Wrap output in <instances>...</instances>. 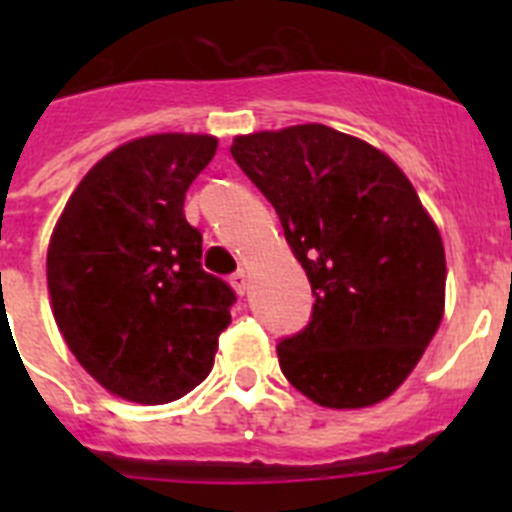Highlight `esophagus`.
Segmentation results:
<instances>
[{
	"label": "esophagus",
	"mask_w": 512,
	"mask_h": 512,
	"mask_svg": "<svg viewBox=\"0 0 512 512\" xmlns=\"http://www.w3.org/2000/svg\"><path fill=\"white\" fill-rule=\"evenodd\" d=\"M230 284H233V289L238 292V295H246V289H248V271L246 269H238L230 277Z\"/></svg>",
	"instance_id": "1"
}]
</instances>
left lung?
Returning a JSON list of instances; mask_svg holds the SVG:
<instances>
[{"label": "left lung", "instance_id": "1", "mask_svg": "<svg viewBox=\"0 0 512 512\" xmlns=\"http://www.w3.org/2000/svg\"><path fill=\"white\" fill-rule=\"evenodd\" d=\"M235 164L277 210L310 279V323L282 338L289 384L323 408H366L405 382L443 315L438 228L392 158L328 125L238 135Z\"/></svg>", "mask_w": 512, "mask_h": 512}]
</instances>
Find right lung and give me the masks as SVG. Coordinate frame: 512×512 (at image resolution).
Segmentation results:
<instances>
[{"label": "right lung", "instance_id": "obj_1", "mask_svg": "<svg viewBox=\"0 0 512 512\" xmlns=\"http://www.w3.org/2000/svg\"><path fill=\"white\" fill-rule=\"evenodd\" d=\"M212 135L130 140L89 171L48 246L53 315L79 364L122 400L164 405L210 374L235 292L202 269L184 217Z\"/></svg>", "mask_w": 512, "mask_h": 512}]
</instances>
